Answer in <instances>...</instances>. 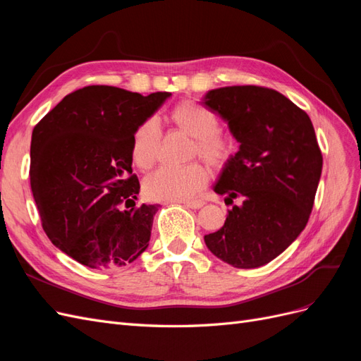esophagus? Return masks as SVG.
<instances>
[{
    "label": "esophagus",
    "instance_id": "obj_1",
    "mask_svg": "<svg viewBox=\"0 0 361 361\" xmlns=\"http://www.w3.org/2000/svg\"><path fill=\"white\" fill-rule=\"evenodd\" d=\"M183 204L187 207H191V209H200V207L204 204L200 200H194V202H183Z\"/></svg>",
    "mask_w": 361,
    "mask_h": 361
}]
</instances>
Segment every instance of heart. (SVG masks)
<instances>
[{
	"mask_svg": "<svg viewBox=\"0 0 361 361\" xmlns=\"http://www.w3.org/2000/svg\"><path fill=\"white\" fill-rule=\"evenodd\" d=\"M173 123L194 138L192 155L202 157L211 167L221 169L235 154L233 141L221 134L216 116L200 104L185 101L170 114ZM162 130L158 118L149 117L140 123L133 135V159L140 169L154 166L158 158ZM209 179V171L202 162L187 166H162L145 180V192L154 200L182 202L200 191Z\"/></svg>",
	"mask_w": 361,
	"mask_h": 361,
	"instance_id": "heart-1",
	"label": "heart"
}]
</instances>
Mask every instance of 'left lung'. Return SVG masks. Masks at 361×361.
<instances>
[{
    "instance_id": "left-lung-1",
    "label": "left lung",
    "mask_w": 361,
    "mask_h": 361,
    "mask_svg": "<svg viewBox=\"0 0 361 361\" xmlns=\"http://www.w3.org/2000/svg\"><path fill=\"white\" fill-rule=\"evenodd\" d=\"M203 105L226 120L239 150L214 191L241 199L206 247L235 268H257L281 255L309 221L322 173L312 120L286 96L259 85L207 92Z\"/></svg>"
}]
</instances>
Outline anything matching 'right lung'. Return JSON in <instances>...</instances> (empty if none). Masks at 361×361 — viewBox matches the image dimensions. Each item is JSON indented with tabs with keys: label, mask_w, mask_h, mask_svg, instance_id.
I'll return each mask as SVG.
<instances>
[{
	"label": "right lung",
	"mask_w": 361,
	"mask_h": 361,
	"mask_svg": "<svg viewBox=\"0 0 361 361\" xmlns=\"http://www.w3.org/2000/svg\"><path fill=\"white\" fill-rule=\"evenodd\" d=\"M170 94L89 85L64 96L32 129L30 183L43 231L81 265L123 267L147 248L158 206H135L130 147L138 125Z\"/></svg>",
	"instance_id": "1"
}]
</instances>
